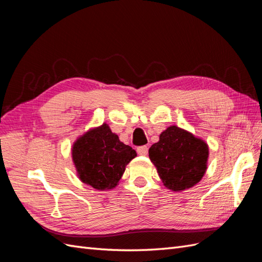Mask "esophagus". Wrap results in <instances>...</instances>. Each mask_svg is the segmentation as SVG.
<instances>
[{"label": "esophagus", "instance_id": "1", "mask_svg": "<svg viewBox=\"0 0 262 262\" xmlns=\"http://www.w3.org/2000/svg\"><path fill=\"white\" fill-rule=\"evenodd\" d=\"M137 152L139 155H142V156H145L147 155V152H148V147L146 145H142V146H139L137 148Z\"/></svg>", "mask_w": 262, "mask_h": 262}]
</instances>
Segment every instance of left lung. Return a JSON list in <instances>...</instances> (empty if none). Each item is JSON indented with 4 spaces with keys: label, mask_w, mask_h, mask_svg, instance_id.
Returning <instances> with one entry per match:
<instances>
[{
    "label": "left lung",
    "mask_w": 262,
    "mask_h": 262,
    "mask_svg": "<svg viewBox=\"0 0 262 262\" xmlns=\"http://www.w3.org/2000/svg\"><path fill=\"white\" fill-rule=\"evenodd\" d=\"M148 156L165 187L179 191L201 180L207 169L209 147L191 133L171 125L149 147Z\"/></svg>",
    "instance_id": "1"
}]
</instances>
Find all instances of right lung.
Masks as SVG:
<instances>
[{
	"label": "right lung",
	"instance_id": "1",
	"mask_svg": "<svg viewBox=\"0 0 262 262\" xmlns=\"http://www.w3.org/2000/svg\"><path fill=\"white\" fill-rule=\"evenodd\" d=\"M72 156L81 180L95 189L105 190L117 186L137 152L120 142L107 124H102L75 142Z\"/></svg>",
	"mask_w": 262,
	"mask_h": 262
}]
</instances>
